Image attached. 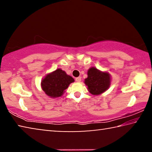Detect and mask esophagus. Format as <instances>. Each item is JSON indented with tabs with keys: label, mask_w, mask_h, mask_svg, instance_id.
Returning <instances> with one entry per match:
<instances>
[{
	"label": "esophagus",
	"mask_w": 152,
	"mask_h": 152,
	"mask_svg": "<svg viewBox=\"0 0 152 152\" xmlns=\"http://www.w3.org/2000/svg\"><path fill=\"white\" fill-rule=\"evenodd\" d=\"M75 80L76 82H80L81 81V77H77L75 78Z\"/></svg>",
	"instance_id": "esophagus-1"
}]
</instances>
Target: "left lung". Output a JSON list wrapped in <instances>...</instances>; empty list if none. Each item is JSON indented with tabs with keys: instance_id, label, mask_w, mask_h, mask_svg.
<instances>
[{
	"instance_id": "1",
	"label": "left lung",
	"mask_w": 152,
	"mask_h": 152,
	"mask_svg": "<svg viewBox=\"0 0 152 152\" xmlns=\"http://www.w3.org/2000/svg\"><path fill=\"white\" fill-rule=\"evenodd\" d=\"M84 82L92 94L98 95L108 89L110 78L109 73L102 72L96 68H91L88 71V78L85 79Z\"/></svg>"
}]
</instances>
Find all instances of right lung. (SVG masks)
<instances>
[{"label":"right lung","mask_w":152,"mask_h":152,"mask_svg":"<svg viewBox=\"0 0 152 152\" xmlns=\"http://www.w3.org/2000/svg\"><path fill=\"white\" fill-rule=\"evenodd\" d=\"M74 81L72 77L67 75L65 72L61 69H58L52 73L48 74L43 79L42 87L48 96L57 98L61 96L70 84Z\"/></svg>","instance_id":"add662e5"}]
</instances>
